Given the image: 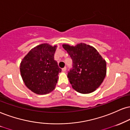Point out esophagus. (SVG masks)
<instances>
[{"label":"esophagus","mask_w":130,"mask_h":130,"mask_svg":"<svg viewBox=\"0 0 130 130\" xmlns=\"http://www.w3.org/2000/svg\"><path fill=\"white\" fill-rule=\"evenodd\" d=\"M66 67H64V68H63L62 69V72H66Z\"/></svg>","instance_id":"34e87169"}]
</instances>
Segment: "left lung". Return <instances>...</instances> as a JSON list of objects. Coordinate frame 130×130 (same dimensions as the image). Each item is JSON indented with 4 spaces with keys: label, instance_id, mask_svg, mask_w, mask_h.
I'll list each match as a JSON object with an SVG mask.
<instances>
[{
    "label": "left lung",
    "instance_id": "1",
    "mask_svg": "<svg viewBox=\"0 0 130 130\" xmlns=\"http://www.w3.org/2000/svg\"><path fill=\"white\" fill-rule=\"evenodd\" d=\"M72 60L68 77L73 89L83 94L98 89L106 75V61L93 46L79 43L75 46L62 44Z\"/></svg>",
    "mask_w": 130,
    "mask_h": 130
}]
</instances>
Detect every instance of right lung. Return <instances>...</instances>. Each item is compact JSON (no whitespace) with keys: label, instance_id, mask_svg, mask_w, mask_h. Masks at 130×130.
<instances>
[{"label":"right lung","instance_id":"right-lung-1","mask_svg":"<svg viewBox=\"0 0 130 130\" xmlns=\"http://www.w3.org/2000/svg\"><path fill=\"white\" fill-rule=\"evenodd\" d=\"M57 46L41 44L32 49L20 63V73L25 84L38 94L49 93L55 89L61 72L54 60Z\"/></svg>","mask_w":130,"mask_h":130}]
</instances>
